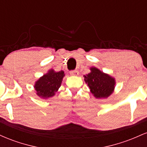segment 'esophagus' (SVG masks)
I'll return each instance as SVG.
<instances>
[{
	"instance_id": "34e87169",
	"label": "esophagus",
	"mask_w": 147,
	"mask_h": 147,
	"mask_svg": "<svg viewBox=\"0 0 147 147\" xmlns=\"http://www.w3.org/2000/svg\"><path fill=\"white\" fill-rule=\"evenodd\" d=\"M70 75L72 76H77L79 75V71L77 70H72V71H70Z\"/></svg>"
}]
</instances>
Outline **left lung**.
Here are the masks:
<instances>
[{"label": "left lung", "mask_w": 147, "mask_h": 147, "mask_svg": "<svg viewBox=\"0 0 147 147\" xmlns=\"http://www.w3.org/2000/svg\"><path fill=\"white\" fill-rule=\"evenodd\" d=\"M90 72L84 75V81L92 95L97 99H106L114 92L115 79L96 67H91Z\"/></svg>", "instance_id": "obj_1"}]
</instances>
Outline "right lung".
Masks as SVG:
<instances>
[{"mask_svg":"<svg viewBox=\"0 0 147 147\" xmlns=\"http://www.w3.org/2000/svg\"><path fill=\"white\" fill-rule=\"evenodd\" d=\"M64 76L65 74L63 70L56 72L53 69L49 70L46 74L35 82L34 88L36 91V94L43 99L55 96L61 85Z\"/></svg>","mask_w":147,"mask_h":147,"instance_id":"add662e5","label":"right lung"}]
</instances>
